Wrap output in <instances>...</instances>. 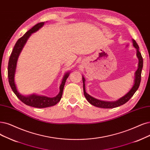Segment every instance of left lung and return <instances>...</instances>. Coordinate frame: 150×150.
I'll return each instance as SVG.
<instances>
[{"mask_svg": "<svg viewBox=\"0 0 150 150\" xmlns=\"http://www.w3.org/2000/svg\"><path fill=\"white\" fill-rule=\"evenodd\" d=\"M133 41V45L135 47V48L137 49V56L138 59V69L135 71V80H134V84L133 85L131 90L127 93L125 96L122 97L121 98L119 99L117 101H104L99 100L95 98L92 97L90 95L86 92L85 91V79L84 76H82V80H83V92L84 95L87 99V101L89 102L91 104L93 105L96 107L98 108H114L119 107L121 105H123L125 103H126L128 101L129 99L134 96L135 93L138 90V87L140 86V81H141V74H142V70L143 68V57L142 56V54L139 51V46L136 42V41L134 40H132Z\"/></svg>", "mask_w": 150, "mask_h": 150, "instance_id": "8db88e82", "label": "left lung"}]
</instances>
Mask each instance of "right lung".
Segmentation results:
<instances>
[{
	"label": "right lung",
	"instance_id": "obj_1",
	"mask_svg": "<svg viewBox=\"0 0 150 150\" xmlns=\"http://www.w3.org/2000/svg\"><path fill=\"white\" fill-rule=\"evenodd\" d=\"M44 22H41V23L36 24L32 28L28 31L23 36L18 39V40L16 41L12 53H11L8 65V82L11 88H12V91L15 94V95L17 96V98L21 101L23 102L26 105L38 108H44L52 106L60 101L62 96L63 90L66 80L67 79L70 74L69 72H68V73H66L65 74L64 76L63 77L62 83H61L60 86L59 93L54 98H49L44 96H39L35 95V94L29 96H23L21 95L18 91L17 89H16V86L15 83V74L16 67V63H17V60L19 57V55L21 51V50L23 49L28 39L29 38L31 35L32 33L36 32L39 29L41 28L44 25Z\"/></svg>",
	"mask_w": 150,
	"mask_h": 150
}]
</instances>
